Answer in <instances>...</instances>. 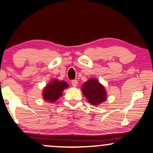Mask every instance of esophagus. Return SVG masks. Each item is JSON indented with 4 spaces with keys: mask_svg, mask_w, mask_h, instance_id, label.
<instances>
[{
    "mask_svg": "<svg viewBox=\"0 0 153 153\" xmlns=\"http://www.w3.org/2000/svg\"><path fill=\"white\" fill-rule=\"evenodd\" d=\"M77 84H78V82H77V80L74 79V80H72V81H71V84H72L73 87H76Z\"/></svg>",
    "mask_w": 153,
    "mask_h": 153,
    "instance_id": "34e87169",
    "label": "esophagus"
}]
</instances>
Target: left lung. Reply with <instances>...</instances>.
I'll use <instances>...</instances> for the list:
<instances>
[{
    "instance_id": "1",
    "label": "left lung",
    "mask_w": 153,
    "mask_h": 153,
    "mask_svg": "<svg viewBox=\"0 0 153 153\" xmlns=\"http://www.w3.org/2000/svg\"><path fill=\"white\" fill-rule=\"evenodd\" d=\"M82 90L89 103L92 105H100L107 99L105 87L95 79H91L86 82Z\"/></svg>"
}]
</instances>
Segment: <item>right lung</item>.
I'll return each mask as SVG.
<instances>
[{"instance_id": "1", "label": "right lung", "mask_w": 153, "mask_h": 153, "mask_svg": "<svg viewBox=\"0 0 153 153\" xmlns=\"http://www.w3.org/2000/svg\"><path fill=\"white\" fill-rule=\"evenodd\" d=\"M68 87V84L64 81L53 80L45 87L43 92L44 99L50 102H54L62 96V91Z\"/></svg>"}]
</instances>
